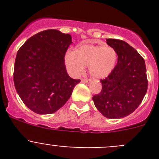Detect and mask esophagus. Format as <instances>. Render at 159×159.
Here are the masks:
<instances>
[{"label":"esophagus","mask_w":159,"mask_h":159,"mask_svg":"<svg viewBox=\"0 0 159 159\" xmlns=\"http://www.w3.org/2000/svg\"><path fill=\"white\" fill-rule=\"evenodd\" d=\"M90 80H88V79H82L81 80V82L82 83H86V84H88V83L90 82Z\"/></svg>","instance_id":"1"}]
</instances>
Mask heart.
Wrapping results in <instances>:
<instances>
[{"instance_id": "obj_1", "label": "heart", "mask_w": 159, "mask_h": 159, "mask_svg": "<svg viewBox=\"0 0 159 159\" xmlns=\"http://www.w3.org/2000/svg\"><path fill=\"white\" fill-rule=\"evenodd\" d=\"M118 54L111 46L84 44L79 46L64 58L66 67L71 75L83 72L89 66V72L95 79H104L111 74L117 64Z\"/></svg>"}]
</instances>
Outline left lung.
<instances>
[{
    "mask_svg": "<svg viewBox=\"0 0 159 159\" xmlns=\"http://www.w3.org/2000/svg\"><path fill=\"white\" fill-rule=\"evenodd\" d=\"M117 52L114 71L101 80L102 90L92 97L95 106L108 119H121L137 109L147 91L148 81L144 59L127 42L107 39Z\"/></svg>",
    "mask_w": 159,
    "mask_h": 159,
    "instance_id": "1",
    "label": "left lung"
}]
</instances>
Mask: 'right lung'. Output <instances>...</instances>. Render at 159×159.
Wrapping results in <instances>:
<instances>
[{
    "instance_id": "add662e5",
    "label": "right lung",
    "mask_w": 159,
    "mask_h": 159,
    "mask_svg": "<svg viewBox=\"0 0 159 159\" xmlns=\"http://www.w3.org/2000/svg\"><path fill=\"white\" fill-rule=\"evenodd\" d=\"M71 43L70 34L48 29L29 38L18 50L14 85L24 103L35 113L48 115L58 111L80 82L68 75L64 64Z\"/></svg>"
}]
</instances>
